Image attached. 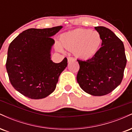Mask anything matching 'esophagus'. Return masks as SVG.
Instances as JSON below:
<instances>
[{
    "label": "esophagus",
    "mask_w": 132,
    "mask_h": 132,
    "mask_svg": "<svg viewBox=\"0 0 132 132\" xmlns=\"http://www.w3.org/2000/svg\"><path fill=\"white\" fill-rule=\"evenodd\" d=\"M75 58L72 57H68V62H72V61H75Z\"/></svg>",
    "instance_id": "34e87169"
}]
</instances>
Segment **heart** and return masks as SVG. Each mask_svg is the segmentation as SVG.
<instances>
[{
  "mask_svg": "<svg viewBox=\"0 0 132 132\" xmlns=\"http://www.w3.org/2000/svg\"><path fill=\"white\" fill-rule=\"evenodd\" d=\"M60 41L64 48L74 50L75 55L79 58L87 60L93 57L99 50L102 43V37L97 31L78 28L62 34ZM56 49L60 51H63L59 43H57Z\"/></svg>",
  "mask_w": 132,
  "mask_h": 132,
  "instance_id": "obj_1",
  "label": "heart"
}]
</instances>
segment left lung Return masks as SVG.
<instances>
[{
    "instance_id": "left-lung-1",
    "label": "left lung",
    "mask_w": 132,
    "mask_h": 132,
    "mask_svg": "<svg viewBox=\"0 0 132 132\" xmlns=\"http://www.w3.org/2000/svg\"><path fill=\"white\" fill-rule=\"evenodd\" d=\"M95 29L102 37V47L92 58L78 60L80 68L77 81L84 91L102 96L120 84L127 58L123 42L113 31L104 27H95Z\"/></svg>"
}]
</instances>
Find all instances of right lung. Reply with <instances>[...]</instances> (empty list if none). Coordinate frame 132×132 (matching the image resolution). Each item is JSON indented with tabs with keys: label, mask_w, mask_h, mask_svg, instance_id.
I'll list each match as a JSON object with an SVG mask.
<instances>
[{
	"label": "right lung",
	"mask_w": 132,
	"mask_h": 132,
	"mask_svg": "<svg viewBox=\"0 0 132 132\" xmlns=\"http://www.w3.org/2000/svg\"><path fill=\"white\" fill-rule=\"evenodd\" d=\"M62 26L50 28H30L23 31L9 46L6 69L10 83L18 92L32 99L51 94L56 89L60 75L68 65L51 60L54 40L52 36Z\"/></svg>",
	"instance_id": "1"
}]
</instances>
